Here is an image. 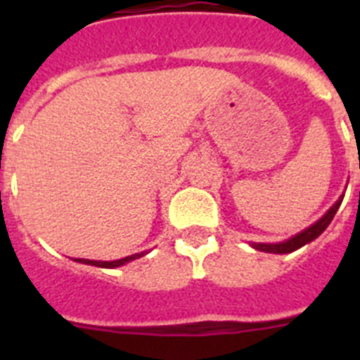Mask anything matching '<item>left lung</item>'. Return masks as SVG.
Segmentation results:
<instances>
[{"mask_svg": "<svg viewBox=\"0 0 360 360\" xmlns=\"http://www.w3.org/2000/svg\"><path fill=\"white\" fill-rule=\"evenodd\" d=\"M342 198H345V196H342ZM342 198L337 200L335 205H333V207L330 209V211L326 212V214H324L319 221H316V224L311 225V227L304 229L303 232L295 234L294 238H290V240L285 241V243H254V249L263 250V252H274V254H288V252H294V250L301 249L303 245L310 243V241L316 240L319 234H323L324 229L332 224L333 216H335L337 209H339V205H341Z\"/></svg>", "mask_w": 360, "mask_h": 360, "instance_id": "obj_1", "label": "left lung"}]
</instances>
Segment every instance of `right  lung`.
<instances>
[{
    "mask_svg": "<svg viewBox=\"0 0 360 360\" xmlns=\"http://www.w3.org/2000/svg\"><path fill=\"white\" fill-rule=\"evenodd\" d=\"M144 256V252L141 254H133V256H128V257H122V259H117V262H91V259H81V257H77L75 262L79 263H86V265H95V266H103V269H115V266H120L124 265V263L131 262V259H136V257H142Z\"/></svg>",
    "mask_w": 360,
    "mask_h": 360,
    "instance_id": "1",
    "label": "right lung"
}]
</instances>
